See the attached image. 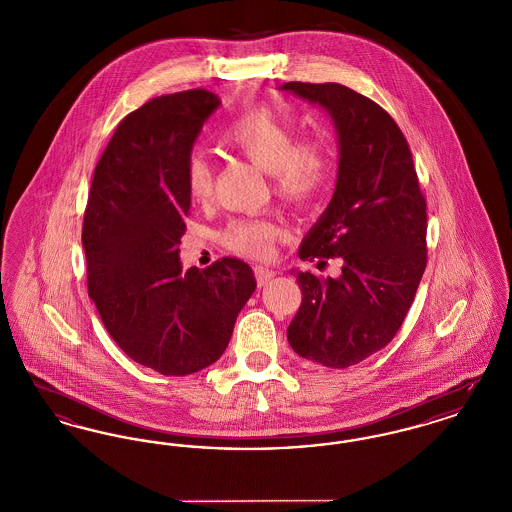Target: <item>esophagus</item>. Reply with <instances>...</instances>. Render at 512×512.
<instances>
[{
  "label": "esophagus",
  "mask_w": 512,
  "mask_h": 512,
  "mask_svg": "<svg viewBox=\"0 0 512 512\" xmlns=\"http://www.w3.org/2000/svg\"><path fill=\"white\" fill-rule=\"evenodd\" d=\"M274 276H276V272H274L272 268L255 267V278H257V284H259V286H267Z\"/></svg>",
  "instance_id": "esophagus-1"
}]
</instances>
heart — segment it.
Returning a JSON list of instances; mask_svg holds the SVG:
<instances>
[{
	"label": "heart",
	"instance_id": "1",
	"mask_svg": "<svg viewBox=\"0 0 512 512\" xmlns=\"http://www.w3.org/2000/svg\"><path fill=\"white\" fill-rule=\"evenodd\" d=\"M224 144L257 169L270 174L274 192L292 205H309L330 180L334 159L326 140L297 142L293 124L267 105L247 109L224 132ZM190 197L203 203L213 192V167L203 151H194L186 163ZM282 228L268 219L230 220L220 234L228 249L263 259L270 255Z\"/></svg>",
	"mask_w": 512,
	"mask_h": 512
}]
</instances>
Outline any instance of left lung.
<instances>
[{
	"label": "left lung",
	"mask_w": 512,
	"mask_h": 512,
	"mask_svg": "<svg viewBox=\"0 0 512 512\" xmlns=\"http://www.w3.org/2000/svg\"><path fill=\"white\" fill-rule=\"evenodd\" d=\"M280 90L320 105L340 149L332 201L299 259L338 257L341 276L295 272L303 299L288 341L303 359L347 368L386 347L413 305L426 268V199L409 144L378 103L336 82Z\"/></svg>",
	"instance_id": "obj_1"
}]
</instances>
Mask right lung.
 I'll return each instance as SVG.
<instances>
[{
  "label": "right lung",
  "mask_w": 512,
  "mask_h": 512,
  "mask_svg": "<svg viewBox=\"0 0 512 512\" xmlns=\"http://www.w3.org/2000/svg\"><path fill=\"white\" fill-rule=\"evenodd\" d=\"M220 99L188 90L151 99L117 126L94 172L82 224L88 295L136 363L188 376L219 361L257 282L224 257L182 272L192 197L186 163Z\"/></svg>",
  "instance_id": "right-lung-1"
}]
</instances>
